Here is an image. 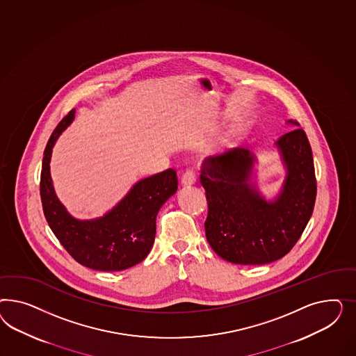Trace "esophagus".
Here are the masks:
<instances>
[{
  "label": "esophagus",
  "instance_id": "esophagus-1",
  "mask_svg": "<svg viewBox=\"0 0 356 356\" xmlns=\"http://www.w3.org/2000/svg\"><path fill=\"white\" fill-rule=\"evenodd\" d=\"M195 183V173H194L193 168H188L185 172L183 173L181 177V184L184 186H191Z\"/></svg>",
  "mask_w": 356,
  "mask_h": 356
}]
</instances>
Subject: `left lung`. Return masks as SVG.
Here are the masks:
<instances>
[{
    "label": "left lung",
    "mask_w": 356,
    "mask_h": 356,
    "mask_svg": "<svg viewBox=\"0 0 356 356\" xmlns=\"http://www.w3.org/2000/svg\"><path fill=\"white\" fill-rule=\"evenodd\" d=\"M277 146L287 177L271 204L249 184L254 158L247 149L237 147L202 163L206 238L219 257L232 264L264 265L284 257L312 216L317 183L305 131L296 128L286 133Z\"/></svg>",
    "instance_id": "left-lung-1"
}]
</instances>
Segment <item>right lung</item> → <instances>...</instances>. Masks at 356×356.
<instances>
[{
  "instance_id": "right-lung-1",
  "label": "right lung",
  "mask_w": 356,
  "mask_h": 356,
  "mask_svg": "<svg viewBox=\"0 0 356 356\" xmlns=\"http://www.w3.org/2000/svg\"><path fill=\"white\" fill-rule=\"evenodd\" d=\"M74 112L76 109H72L58 122L44 150L40 173L44 216L61 245L78 264L100 271L129 269L150 253L158 211L177 191V173L168 168L143 179L107 216L95 220H76L57 200L49 175L54 142L72 122Z\"/></svg>"
}]
</instances>
